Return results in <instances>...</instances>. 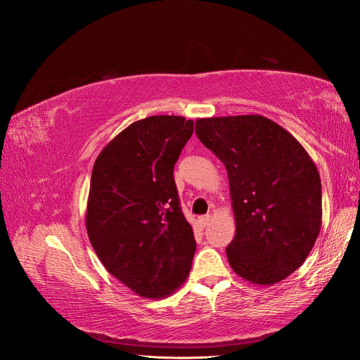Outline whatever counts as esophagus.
Wrapping results in <instances>:
<instances>
[{
    "label": "esophagus",
    "mask_w": 360,
    "mask_h": 360,
    "mask_svg": "<svg viewBox=\"0 0 360 360\" xmlns=\"http://www.w3.org/2000/svg\"><path fill=\"white\" fill-rule=\"evenodd\" d=\"M210 221H212V216H210V214H205V216L198 217V224H200V226H202V228H205L207 225H209Z\"/></svg>",
    "instance_id": "obj_1"
}]
</instances>
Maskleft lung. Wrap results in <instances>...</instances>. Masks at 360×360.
<instances>
[{
    "label": "left lung",
    "mask_w": 360,
    "mask_h": 360,
    "mask_svg": "<svg viewBox=\"0 0 360 360\" xmlns=\"http://www.w3.org/2000/svg\"><path fill=\"white\" fill-rule=\"evenodd\" d=\"M195 134L228 172L236 217L228 263L274 285L297 270L321 228V181L299 141L263 115L198 118Z\"/></svg>",
    "instance_id": "obj_1"
}]
</instances>
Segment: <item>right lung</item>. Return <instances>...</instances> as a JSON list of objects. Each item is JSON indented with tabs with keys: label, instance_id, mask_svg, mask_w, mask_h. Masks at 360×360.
Listing matches in <instances>:
<instances>
[{
	"label": "right lung",
	"instance_id": "add662e5",
	"mask_svg": "<svg viewBox=\"0 0 360 360\" xmlns=\"http://www.w3.org/2000/svg\"><path fill=\"white\" fill-rule=\"evenodd\" d=\"M193 122L151 115L120 132L97 156L85 226L105 269L138 296L167 297L186 281L193 231L181 209L174 165Z\"/></svg>",
	"mask_w": 360,
	"mask_h": 360
}]
</instances>
